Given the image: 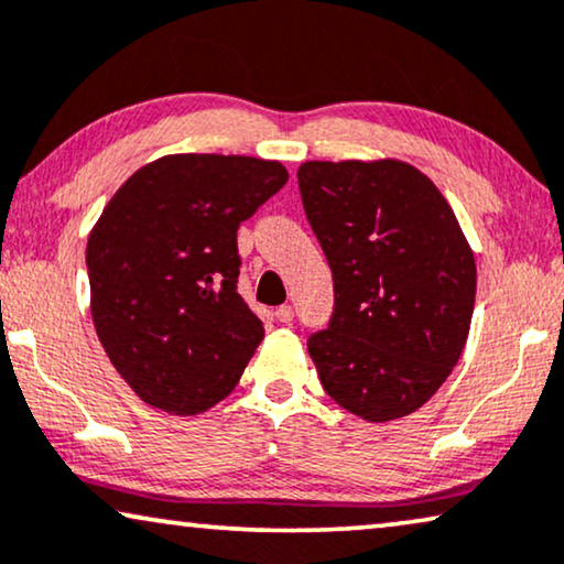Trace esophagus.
Wrapping results in <instances>:
<instances>
[{"label": "esophagus", "instance_id": "esophagus-1", "mask_svg": "<svg viewBox=\"0 0 564 564\" xmlns=\"http://www.w3.org/2000/svg\"><path fill=\"white\" fill-rule=\"evenodd\" d=\"M275 319L283 322V324H291L293 322V306L283 304V306L275 308Z\"/></svg>", "mask_w": 564, "mask_h": 564}]
</instances>
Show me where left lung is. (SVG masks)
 <instances>
[{"label":"left lung","mask_w":564,"mask_h":564,"mask_svg":"<svg viewBox=\"0 0 564 564\" xmlns=\"http://www.w3.org/2000/svg\"><path fill=\"white\" fill-rule=\"evenodd\" d=\"M301 202L335 279L308 355L332 399L370 424L422 409L470 332L475 258L432 178L395 158L308 161Z\"/></svg>","instance_id":"8db88e82"}]
</instances>
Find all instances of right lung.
<instances>
[{"mask_svg": "<svg viewBox=\"0 0 564 564\" xmlns=\"http://www.w3.org/2000/svg\"><path fill=\"white\" fill-rule=\"evenodd\" d=\"M285 181L289 171L263 158L163 155L134 171L91 227L94 327L153 409L202 414L256 355L265 332L237 293V227Z\"/></svg>", "mask_w": 564, "mask_h": 564, "instance_id": "right-lung-1", "label": "right lung"}]
</instances>
